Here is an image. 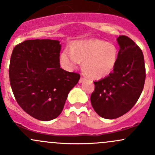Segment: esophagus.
Returning a JSON list of instances; mask_svg holds the SVG:
<instances>
[{
  "instance_id": "1",
  "label": "esophagus",
  "mask_w": 155,
  "mask_h": 155,
  "mask_svg": "<svg viewBox=\"0 0 155 155\" xmlns=\"http://www.w3.org/2000/svg\"><path fill=\"white\" fill-rule=\"evenodd\" d=\"M84 81H85V78H83V77H80V79H79V83H82V82H83Z\"/></svg>"
}]
</instances>
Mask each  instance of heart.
<instances>
[{"instance_id": "b5f03b06", "label": "heart", "mask_w": 155, "mask_h": 155, "mask_svg": "<svg viewBox=\"0 0 155 155\" xmlns=\"http://www.w3.org/2000/svg\"><path fill=\"white\" fill-rule=\"evenodd\" d=\"M118 51L112 43L104 40H91L76 41L70 46V51L61 52L60 63L62 68L71 71L82 62L85 74L94 79L109 76L116 65Z\"/></svg>"}]
</instances>
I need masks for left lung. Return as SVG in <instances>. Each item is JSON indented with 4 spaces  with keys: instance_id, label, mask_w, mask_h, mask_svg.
Returning <instances> with one entry per match:
<instances>
[{
    "instance_id": "obj_1",
    "label": "left lung",
    "mask_w": 155,
    "mask_h": 155,
    "mask_svg": "<svg viewBox=\"0 0 155 155\" xmlns=\"http://www.w3.org/2000/svg\"><path fill=\"white\" fill-rule=\"evenodd\" d=\"M118 58L113 71L97 82L91 95V103L101 117L114 119L134 107L143 90L145 79L142 50L126 36L117 38Z\"/></svg>"
}]
</instances>
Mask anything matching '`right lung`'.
Instances as JSON below:
<instances>
[{"label":"right lung","instance_id":"1","mask_svg":"<svg viewBox=\"0 0 155 155\" xmlns=\"http://www.w3.org/2000/svg\"><path fill=\"white\" fill-rule=\"evenodd\" d=\"M61 44L54 40H29L15 46L9 76L21 109L40 121H51L63 110L80 75L60 68Z\"/></svg>","mask_w":155,"mask_h":155}]
</instances>
